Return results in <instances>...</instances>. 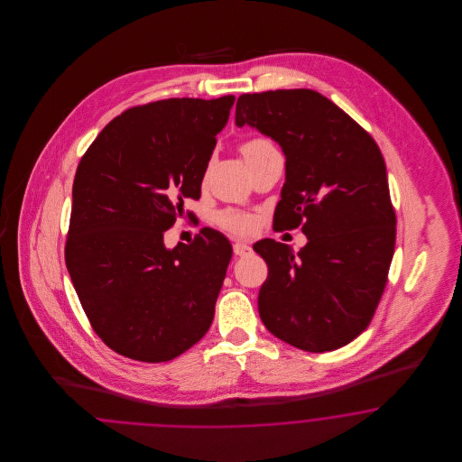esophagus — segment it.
Listing matches in <instances>:
<instances>
[{"label": "esophagus", "instance_id": "obj_1", "mask_svg": "<svg viewBox=\"0 0 462 462\" xmlns=\"http://www.w3.org/2000/svg\"><path fill=\"white\" fill-rule=\"evenodd\" d=\"M232 249H234V254L236 256H249L251 253H253V249L245 244V242H234V245H232Z\"/></svg>", "mask_w": 462, "mask_h": 462}]
</instances>
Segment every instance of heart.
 I'll list each match as a JSON object with an SVG mask.
<instances>
[{
    "instance_id": "1",
    "label": "heart",
    "mask_w": 462,
    "mask_h": 462,
    "mask_svg": "<svg viewBox=\"0 0 462 462\" xmlns=\"http://www.w3.org/2000/svg\"><path fill=\"white\" fill-rule=\"evenodd\" d=\"M275 151H277L275 145L266 136H253V138L245 140L241 145V152L244 159L247 161V164L254 162L256 159L270 154V152H275ZM213 223L223 232L232 234V236H239V237L251 236L258 228V223H256L253 215L241 211V209H234V208L218 209L213 215Z\"/></svg>"
}]
</instances>
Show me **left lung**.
Instances as JSON below:
<instances>
[{"mask_svg": "<svg viewBox=\"0 0 462 462\" xmlns=\"http://www.w3.org/2000/svg\"><path fill=\"white\" fill-rule=\"evenodd\" d=\"M281 143L286 183L277 232L301 226L300 253L273 239L253 249L268 266L258 311L264 328L305 352H330L367 329L388 282L395 208L383 154L345 110L313 89L244 93L236 125Z\"/></svg>", "mask_w": 462, "mask_h": 462, "instance_id": "left-lung-1", "label": "left lung"}]
</instances>
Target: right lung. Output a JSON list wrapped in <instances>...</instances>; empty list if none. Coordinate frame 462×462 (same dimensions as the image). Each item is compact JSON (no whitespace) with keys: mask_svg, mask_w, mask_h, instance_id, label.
<instances>
[{"mask_svg":"<svg viewBox=\"0 0 462 462\" xmlns=\"http://www.w3.org/2000/svg\"><path fill=\"white\" fill-rule=\"evenodd\" d=\"M234 100L168 98L125 110L78 164L67 270L91 329L126 358L173 360L213 322L230 242L204 226L190 244L166 249L164 232L187 199L200 198Z\"/></svg>","mask_w":462,"mask_h":462,"instance_id":"add662e5","label":"right lung"}]
</instances>
